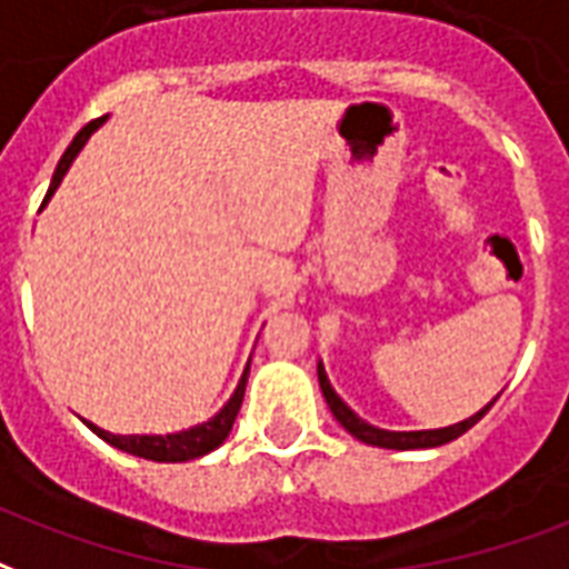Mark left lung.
<instances>
[{
    "label": "left lung",
    "mask_w": 569,
    "mask_h": 569,
    "mask_svg": "<svg viewBox=\"0 0 569 569\" xmlns=\"http://www.w3.org/2000/svg\"><path fill=\"white\" fill-rule=\"evenodd\" d=\"M317 373H319V389H322V395H326L328 410L335 413V419L347 428L349 435L356 437V440H361V443L380 446V449H401V452L403 449H435V446H443L449 443V440H456V437H461L465 431H470V428H473V425H477L488 410H491V403L500 398V395L498 398H491L482 410H477V413L467 416V419H461V422L456 425H446V428H425V431H386V428H377V425L365 422L356 410H349L338 391L331 389L322 361L317 365Z\"/></svg>",
    "instance_id": "1"
}]
</instances>
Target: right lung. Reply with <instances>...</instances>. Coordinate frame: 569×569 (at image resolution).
Masks as SVG:
<instances>
[{"label": "right lung", "instance_id": "right-lung-1", "mask_svg": "<svg viewBox=\"0 0 569 569\" xmlns=\"http://www.w3.org/2000/svg\"><path fill=\"white\" fill-rule=\"evenodd\" d=\"M104 120H108V117H99V120H92V123H87L81 132L74 134V141H71L69 150L62 153L60 166H57L53 178H50V189H48V196H44V204H48L50 196L60 189L62 178H66V171L71 168V162L78 159V153H81L83 144L90 141L92 132H96V129H102ZM247 373H250V361H247L241 380H238V386H234V391H231V398L220 407V413L210 416L208 422L183 428V431H171V435H111V431H104V428L87 422V419H83V425H87L96 437H102L104 443H111L113 449L129 452V456L134 458L162 461V465L192 461V458H201V456H208V452H213V449L226 443V437L231 435V425H234V419H238V410H241V401H243V389H247Z\"/></svg>", "mask_w": 569, "mask_h": 569}]
</instances>
